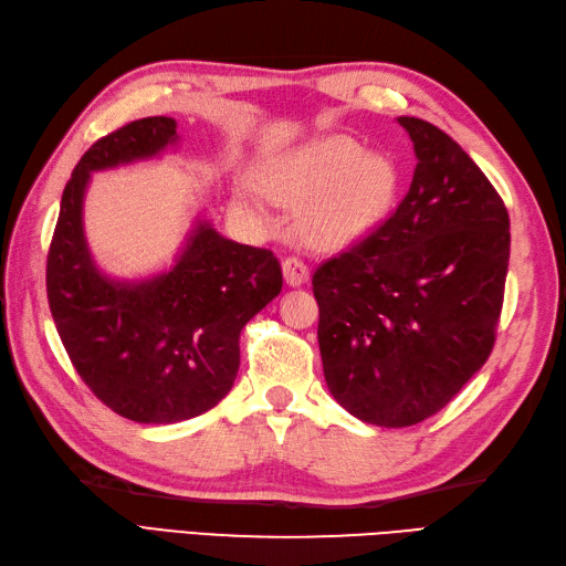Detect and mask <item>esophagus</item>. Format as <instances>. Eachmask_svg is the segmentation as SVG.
<instances>
[{
    "mask_svg": "<svg viewBox=\"0 0 566 566\" xmlns=\"http://www.w3.org/2000/svg\"><path fill=\"white\" fill-rule=\"evenodd\" d=\"M282 272H284V282L290 286H302L308 282V268L298 258H286L282 262Z\"/></svg>",
    "mask_w": 566,
    "mask_h": 566,
    "instance_id": "esophagus-1",
    "label": "esophagus"
}]
</instances>
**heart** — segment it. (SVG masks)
<instances>
[{
  "label": "heart",
  "mask_w": 566,
  "mask_h": 566,
  "mask_svg": "<svg viewBox=\"0 0 566 566\" xmlns=\"http://www.w3.org/2000/svg\"><path fill=\"white\" fill-rule=\"evenodd\" d=\"M264 189L286 207L298 209V233L323 250H343L377 231L387 219L401 172L391 155L365 150L350 136H326L286 153L262 172ZM235 201L260 211V197L248 185Z\"/></svg>",
  "instance_id": "heart-1"
}]
</instances>
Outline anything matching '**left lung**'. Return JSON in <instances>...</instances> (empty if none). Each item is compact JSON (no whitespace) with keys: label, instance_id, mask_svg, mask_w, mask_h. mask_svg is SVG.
<instances>
[{"label":"left lung","instance_id":"obj_1","mask_svg":"<svg viewBox=\"0 0 566 566\" xmlns=\"http://www.w3.org/2000/svg\"><path fill=\"white\" fill-rule=\"evenodd\" d=\"M416 170L391 219L314 272L328 391L347 413L406 428L438 413L496 338L509 211L474 160L423 118H396Z\"/></svg>","mask_w":566,"mask_h":566}]
</instances>
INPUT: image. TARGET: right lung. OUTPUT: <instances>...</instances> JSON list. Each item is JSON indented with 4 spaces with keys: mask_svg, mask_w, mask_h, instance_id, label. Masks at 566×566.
<instances>
[{
    "mask_svg": "<svg viewBox=\"0 0 566 566\" xmlns=\"http://www.w3.org/2000/svg\"><path fill=\"white\" fill-rule=\"evenodd\" d=\"M177 122L148 116L82 155L60 199L48 252V304L84 384L136 423L167 426L207 413L233 389L245 323L282 292L270 250L240 245L199 213L170 264L116 276L84 233L94 172L160 160L179 146Z\"/></svg>",
    "mask_w": 566,
    "mask_h": 566,
    "instance_id": "obj_1",
    "label": "right lung"
}]
</instances>
